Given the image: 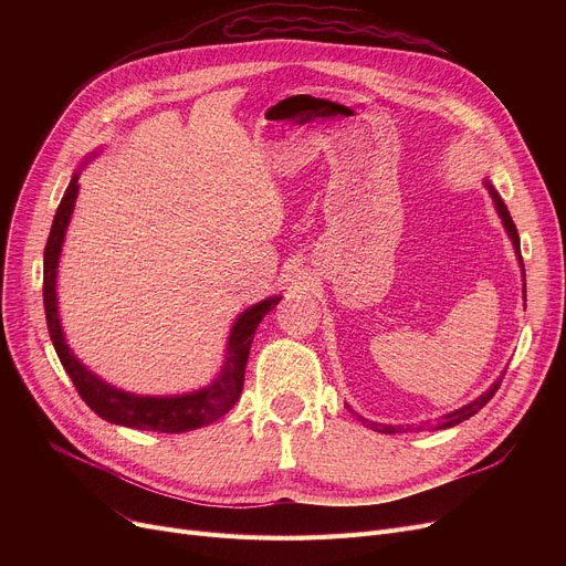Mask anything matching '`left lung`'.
I'll use <instances>...</instances> for the list:
<instances>
[{"instance_id":"8db88e82","label":"left lung","mask_w":566,"mask_h":566,"mask_svg":"<svg viewBox=\"0 0 566 566\" xmlns=\"http://www.w3.org/2000/svg\"><path fill=\"white\" fill-rule=\"evenodd\" d=\"M486 188H489V192H491V197H493V201H495V206H497V213H500V218H502V224H504V229H507V233L512 235L514 248H516L518 259H521V263H523L518 231H516V224H514V220H512V216H510V211H507V206H504V201H502V199H500V195L493 190V186H489V184H486ZM500 382H502V378H497V380L491 385V390H486L480 399H474L472 403H468V406H463V408H459V410H454V412H450V415H444L442 422H440V427H442V429L454 427V424H459V422H463V420L472 418L474 412H480V410H482V408L493 399V395L500 390ZM355 415H358V412H355ZM358 420H360L365 427H369V429H374V431H380V433H399V431H403V427H392V424H385V427H382V424H376V422H369V420L360 418V415H358Z\"/></svg>"}]
</instances>
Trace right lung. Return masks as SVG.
I'll return each instance as SVG.
<instances>
[{"instance_id": "obj_1", "label": "right lung", "mask_w": 566, "mask_h": 566, "mask_svg": "<svg viewBox=\"0 0 566 566\" xmlns=\"http://www.w3.org/2000/svg\"><path fill=\"white\" fill-rule=\"evenodd\" d=\"M77 188L80 186L75 176L69 190L64 192L62 203L56 208V216L45 243V259H43V303H45V321H48L50 339L54 344L59 360H62L66 374L71 376L77 395L88 408H92L96 415H101L103 420L124 424L130 429H142V431L181 433V431L199 429L220 420L224 412L231 410L238 395L243 390L248 355H250L252 337L259 328V323L280 303V298H268L250 307L245 314H241V318L235 321L229 337L227 365L218 376V380L213 385H208V388L186 397H160V399L135 397L112 388V385L98 380L92 371H86L77 363V358L64 342V333H62V325H59V314H56V291H54L56 263H59V252H62L64 233L73 213Z\"/></svg>"}]
</instances>
